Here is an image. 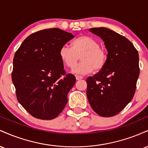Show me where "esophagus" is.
<instances>
[{
  "instance_id": "obj_1",
  "label": "esophagus",
  "mask_w": 148,
  "mask_h": 148,
  "mask_svg": "<svg viewBox=\"0 0 148 148\" xmlns=\"http://www.w3.org/2000/svg\"><path fill=\"white\" fill-rule=\"evenodd\" d=\"M83 76H76V79L77 80V81H79V80H81V79H83Z\"/></svg>"
}]
</instances>
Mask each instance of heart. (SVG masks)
Here are the masks:
<instances>
[{"label": "heart", "instance_id": "obj_1", "mask_svg": "<svg viewBox=\"0 0 148 148\" xmlns=\"http://www.w3.org/2000/svg\"><path fill=\"white\" fill-rule=\"evenodd\" d=\"M59 57L62 63L70 69L75 67L80 57L81 62L74 68V72L86 74L95 69L99 71L104 67L107 53L95 39L81 35L73 40L71 48L66 45L62 46L59 51Z\"/></svg>", "mask_w": 148, "mask_h": 148}]
</instances>
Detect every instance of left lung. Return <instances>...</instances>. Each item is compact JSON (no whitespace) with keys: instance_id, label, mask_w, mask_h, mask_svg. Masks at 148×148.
<instances>
[{"instance_id":"8db88e82","label":"left lung","mask_w":148,"mask_h":148,"mask_svg":"<svg viewBox=\"0 0 148 148\" xmlns=\"http://www.w3.org/2000/svg\"><path fill=\"white\" fill-rule=\"evenodd\" d=\"M104 42L107 60L87 82V97L95 112L114 116L130 102L135 93L139 69L138 53L128 39L106 28H90Z\"/></svg>"}]
</instances>
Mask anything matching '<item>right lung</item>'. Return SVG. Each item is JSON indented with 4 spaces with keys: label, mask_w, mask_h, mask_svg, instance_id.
I'll return each mask as SVG.
<instances>
[{
    "label": "right lung",
    "mask_w": 148,
    "mask_h": 148,
    "mask_svg": "<svg viewBox=\"0 0 148 148\" xmlns=\"http://www.w3.org/2000/svg\"><path fill=\"white\" fill-rule=\"evenodd\" d=\"M74 37L60 28L40 30L27 37L15 53L12 80L16 98L35 118L52 120L67 104L76 78L66 74L59 51Z\"/></svg>",
    "instance_id": "add662e5"
}]
</instances>
